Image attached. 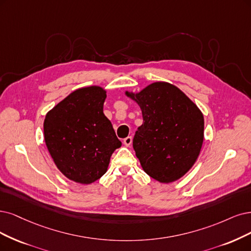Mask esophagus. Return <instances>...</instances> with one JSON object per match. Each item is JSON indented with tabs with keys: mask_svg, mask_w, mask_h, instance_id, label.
I'll return each mask as SVG.
<instances>
[{
	"mask_svg": "<svg viewBox=\"0 0 251 251\" xmlns=\"http://www.w3.org/2000/svg\"><path fill=\"white\" fill-rule=\"evenodd\" d=\"M123 143H124V145H125L126 147H129V146L131 145V143H132V137H131V136H127L126 138H124Z\"/></svg>",
	"mask_w": 251,
	"mask_h": 251,
	"instance_id": "esophagus-1",
	"label": "esophagus"
}]
</instances>
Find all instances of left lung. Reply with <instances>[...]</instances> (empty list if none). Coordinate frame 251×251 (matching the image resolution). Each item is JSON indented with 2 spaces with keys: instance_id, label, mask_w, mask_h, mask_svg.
Segmentation results:
<instances>
[{
  "instance_id": "obj_1",
  "label": "left lung",
  "mask_w": 251,
  "mask_h": 251,
  "mask_svg": "<svg viewBox=\"0 0 251 251\" xmlns=\"http://www.w3.org/2000/svg\"><path fill=\"white\" fill-rule=\"evenodd\" d=\"M125 94L140 105L144 123L133 137L143 170L161 183L177 181L196 163L203 142V116L176 86L157 81Z\"/></svg>"
}]
</instances>
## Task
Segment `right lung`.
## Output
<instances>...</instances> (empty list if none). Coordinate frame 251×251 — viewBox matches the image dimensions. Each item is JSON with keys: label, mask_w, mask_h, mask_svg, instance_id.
<instances>
[{"label": "right lung", "mask_w": 251, "mask_h": 251, "mask_svg": "<svg viewBox=\"0 0 251 251\" xmlns=\"http://www.w3.org/2000/svg\"><path fill=\"white\" fill-rule=\"evenodd\" d=\"M105 98L101 87L80 88L45 116L48 150L60 172L76 183L91 184L101 178L111 154L122 145L103 114Z\"/></svg>", "instance_id": "1"}]
</instances>
